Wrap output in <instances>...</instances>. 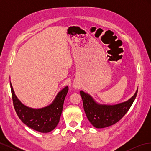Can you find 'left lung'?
<instances>
[{
	"mask_svg": "<svg viewBox=\"0 0 151 151\" xmlns=\"http://www.w3.org/2000/svg\"><path fill=\"white\" fill-rule=\"evenodd\" d=\"M138 89L127 101L113 106L97 104L89 94L83 91H80V94L87 118L94 127L101 129L115 124L122 119L133 104Z\"/></svg>",
	"mask_w": 151,
	"mask_h": 151,
	"instance_id": "1",
	"label": "left lung"
}]
</instances>
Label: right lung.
<instances>
[{
  "instance_id": "1",
  "label": "right lung",
  "mask_w": 151,
  "mask_h": 151,
  "mask_svg": "<svg viewBox=\"0 0 151 151\" xmlns=\"http://www.w3.org/2000/svg\"><path fill=\"white\" fill-rule=\"evenodd\" d=\"M10 84L14 108L17 116L25 125L42 133L51 132L57 127L60 120L63 102L68 90L67 86L58 93L52 104L43 108L35 109L22 104L17 98L12 86L11 83Z\"/></svg>"
}]
</instances>
